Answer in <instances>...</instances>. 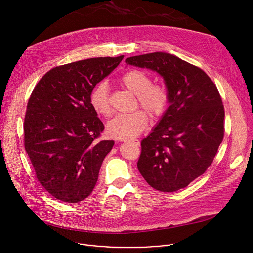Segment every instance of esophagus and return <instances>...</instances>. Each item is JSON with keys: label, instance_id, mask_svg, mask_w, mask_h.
<instances>
[{"label": "esophagus", "instance_id": "1", "mask_svg": "<svg viewBox=\"0 0 253 253\" xmlns=\"http://www.w3.org/2000/svg\"><path fill=\"white\" fill-rule=\"evenodd\" d=\"M128 142L134 144V145L136 146H140V141L139 140H136V139H133V140H128Z\"/></svg>", "mask_w": 253, "mask_h": 253}]
</instances>
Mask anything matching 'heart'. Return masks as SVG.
Instances as JSON below:
<instances>
[{"mask_svg":"<svg viewBox=\"0 0 253 253\" xmlns=\"http://www.w3.org/2000/svg\"><path fill=\"white\" fill-rule=\"evenodd\" d=\"M122 84L136 94L139 104L152 116L163 113L168 103V92L163 85L151 84V77L142 70L132 69L121 77ZM90 103L101 116L108 117L112 113L109 87L102 81L91 91ZM148 125V117L143 110L119 114L107 125V132L117 139H130L140 135Z\"/></svg>","mask_w":253,"mask_h":253,"instance_id":"1","label":"heart"}]
</instances>
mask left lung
<instances>
[{"label": "left lung", "mask_w": 253, "mask_h": 253, "mask_svg": "<svg viewBox=\"0 0 253 253\" xmlns=\"http://www.w3.org/2000/svg\"><path fill=\"white\" fill-rule=\"evenodd\" d=\"M127 65L147 68L163 77L169 107L141 141L137 167L156 190L182 189L211 165L224 136V107L205 72L163 52L134 56Z\"/></svg>", "instance_id": "obj_1"}]
</instances>
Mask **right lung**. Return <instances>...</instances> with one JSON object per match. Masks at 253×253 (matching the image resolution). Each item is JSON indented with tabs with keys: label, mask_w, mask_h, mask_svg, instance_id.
<instances>
[{
	"label": "right lung",
	"mask_w": 253,
	"mask_h": 253,
	"mask_svg": "<svg viewBox=\"0 0 253 253\" xmlns=\"http://www.w3.org/2000/svg\"><path fill=\"white\" fill-rule=\"evenodd\" d=\"M124 56L100 57L51 69L33 90L24 145L41 185L55 198L77 203L93 191L113 140L98 141L104 125L90 103L92 89Z\"/></svg>",
	"instance_id": "obj_1"
}]
</instances>
